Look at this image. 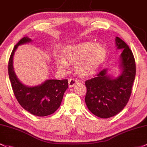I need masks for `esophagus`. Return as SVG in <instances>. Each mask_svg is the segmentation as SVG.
Listing matches in <instances>:
<instances>
[{
  "mask_svg": "<svg viewBox=\"0 0 147 147\" xmlns=\"http://www.w3.org/2000/svg\"><path fill=\"white\" fill-rule=\"evenodd\" d=\"M78 80H76V79H74V78H71L69 79L68 80V85H69V87H73L75 85V84L78 83Z\"/></svg>",
  "mask_w": 147,
  "mask_h": 147,
  "instance_id": "esophagus-1",
  "label": "esophagus"
}]
</instances>
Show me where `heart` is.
<instances>
[{
	"label": "heart",
	"instance_id": "1",
	"mask_svg": "<svg viewBox=\"0 0 147 147\" xmlns=\"http://www.w3.org/2000/svg\"><path fill=\"white\" fill-rule=\"evenodd\" d=\"M63 58H55L58 69L66 71L68 63H75V69L78 75L87 77L95 73L106 59V49L100 44L84 42L67 46L63 49Z\"/></svg>",
	"mask_w": 147,
	"mask_h": 147
}]
</instances>
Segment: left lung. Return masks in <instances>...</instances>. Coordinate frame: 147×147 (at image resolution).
Masks as SVG:
<instances>
[{
  "instance_id": "8db88e82",
  "label": "left lung",
  "mask_w": 147,
  "mask_h": 147,
  "mask_svg": "<svg viewBox=\"0 0 147 147\" xmlns=\"http://www.w3.org/2000/svg\"><path fill=\"white\" fill-rule=\"evenodd\" d=\"M115 41L117 49L123 51L119 61V75H110L109 68H106L85 82L86 106L94 115L101 118L114 116L124 109L135 78L136 65L132 51L119 37H115Z\"/></svg>"
}]
</instances>
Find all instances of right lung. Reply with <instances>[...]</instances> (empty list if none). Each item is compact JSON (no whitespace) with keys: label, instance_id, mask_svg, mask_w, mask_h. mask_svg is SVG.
<instances>
[{"label":"right lung","instance_id":"add662e5","mask_svg":"<svg viewBox=\"0 0 147 147\" xmlns=\"http://www.w3.org/2000/svg\"><path fill=\"white\" fill-rule=\"evenodd\" d=\"M29 37L22 38L12 50L8 63V75L12 90L22 107L37 116L53 113L61 106L65 92L68 87L67 80H46L41 84L29 86L20 81L13 67V56L20 45L32 42Z\"/></svg>","mask_w":147,"mask_h":147}]
</instances>
